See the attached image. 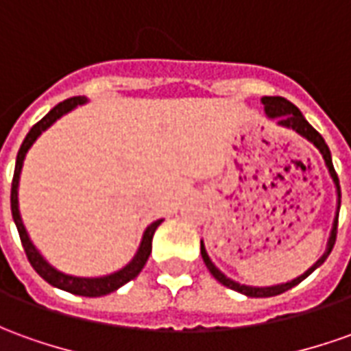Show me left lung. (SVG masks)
Segmentation results:
<instances>
[{"mask_svg": "<svg viewBox=\"0 0 351 351\" xmlns=\"http://www.w3.org/2000/svg\"><path fill=\"white\" fill-rule=\"evenodd\" d=\"M262 104H264V112H266V116H268L269 119H276L279 127L293 129L295 133L304 136L308 142H312L313 146L319 150V154L323 156V161H325V165H327V169H329L330 178H332V182H335V188H337V215H335V220H332V230H330L329 241H327V249H325V252H323V256L313 264L312 268L306 269L302 276L291 279V281H287V283H279V285L251 287V285H241V283H237V281H234V279H230L228 276H224V274H222L215 264H213V261L209 258V254H207V251H205V245H203V241H201V256H203V262H205L207 269L213 274V278L217 279V281H220V283H222L224 287H228V289L237 291V293H241V295L245 296H252V298H266V296L281 295V293H285V291H289V289H293L295 285H298L300 281H304V279L312 274L313 269L319 268L321 264L327 261V256L330 254L332 247H335V241H337L338 210H340V184H338V176L337 173H335V167H332V159H330L329 146L325 144L323 136L313 129L312 125L306 121V117L302 116V112H300L293 102H289V100L283 99V97H262Z\"/></svg>", "mask_w": 351, "mask_h": 351, "instance_id": "obj_1", "label": "left lung"}]
</instances>
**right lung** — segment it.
I'll use <instances>...</instances> for the list:
<instances>
[{
	"label": "right lung",
	"mask_w": 351,
	"mask_h": 351,
	"mask_svg": "<svg viewBox=\"0 0 351 351\" xmlns=\"http://www.w3.org/2000/svg\"><path fill=\"white\" fill-rule=\"evenodd\" d=\"M85 102H87L85 97H72V99L56 104V106L49 112L47 116L43 117V119H39L38 123L30 129V133L26 134V138L22 142L21 150L16 154L13 186H11V213H13V220L14 224H16V230H19V235H21L22 247H24V251H26V256H28V261H30L32 268L36 269L39 276L47 281L49 285L56 287V289H62V291H68V293H72V295L104 296L117 291L119 287H123L125 283H129L131 279H134L141 274L152 252V237L156 234V230H158L159 224L163 222V218L152 222L150 226L144 230L141 247H138V251H136V254L133 256V261L129 262L127 266H123L121 269H117L114 274L100 276V278H77V276H70V274H64V271L56 269L55 266H51V264L41 256V252L36 249V245L32 243L30 235H28L26 228H24V222H22L21 210H19V180H21L22 163H24V158H26V154H28V150L32 148V144L38 141L39 134L43 133V131H47L49 127L55 123L56 119H60L64 114L72 112L73 108L82 106Z\"/></svg>",
	"instance_id": "right-lung-1"
}]
</instances>
